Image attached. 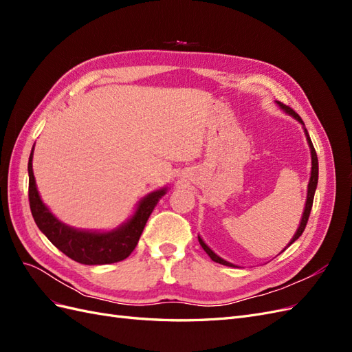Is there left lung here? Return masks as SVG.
<instances>
[{
    "label": "left lung",
    "instance_id": "left-lung-1",
    "mask_svg": "<svg viewBox=\"0 0 352 352\" xmlns=\"http://www.w3.org/2000/svg\"><path fill=\"white\" fill-rule=\"evenodd\" d=\"M276 104H278V107H279L280 110H283L286 114H289L291 117H294V119H295L298 123H301L302 129H304V133H305V138H307V144H308V146H310V153H311V176H310V182H308V188H307L305 207H304V211H302L300 226H298V229H296V232H295V235L292 236V239L289 241V243H287V247H289V245H292L298 238H300V236L302 235V232H304V229H305V226H307L308 217H310V211H311L313 199H314V192H316L317 182H318V160H317V154H316V150H314V146H313V142H311V140H310V135H308V132H307V129H305V124H304V122L301 120V117L298 116L292 109L287 107V105H285V104H282V102H279V101H276ZM198 241H199V243H201L202 250H204V251L210 255V258H211L212 261L220 263V264H223V265H229V267H238V265L232 264V263H229V261H226V260H223L221 257H219V255L208 247V245L204 242V239H202L199 235H198ZM287 247H286V248H287ZM286 248H285V250H286ZM285 250H283V251H285Z\"/></svg>",
    "mask_w": 352,
    "mask_h": 352
}]
</instances>
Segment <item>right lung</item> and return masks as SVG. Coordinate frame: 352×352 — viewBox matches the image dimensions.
<instances>
[{
  "label": "right lung",
  "instance_id": "1",
  "mask_svg": "<svg viewBox=\"0 0 352 352\" xmlns=\"http://www.w3.org/2000/svg\"><path fill=\"white\" fill-rule=\"evenodd\" d=\"M34 148H32L28 163L29 204L39 230L63 254L80 264H111L129 257L142 235L148 217L151 216L157 202L166 195L167 186L155 189L141 198L138 201L133 214L111 230H85L72 228L52 214L44 201L41 199L34 168H32Z\"/></svg>",
  "mask_w": 352,
  "mask_h": 352
}]
</instances>
